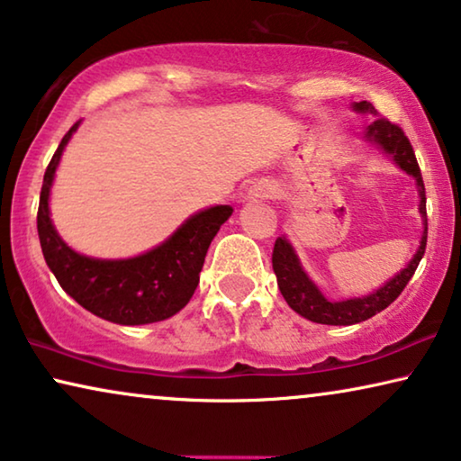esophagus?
I'll return each mask as SVG.
<instances>
[{
	"instance_id": "obj_1",
	"label": "esophagus",
	"mask_w": 461,
	"mask_h": 461,
	"mask_svg": "<svg viewBox=\"0 0 461 461\" xmlns=\"http://www.w3.org/2000/svg\"><path fill=\"white\" fill-rule=\"evenodd\" d=\"M273 194V188L267 182H256L254 186L249 188V199H267Z\"/></svg>"
}]
</instances>
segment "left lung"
I'll use <instances>...</instances> for the list:
<instances>
[{
    "label": "left lung",
    "instance_id": "obj_1",
    "mask_svg": "<svg viewBox=\"0 0 461 461\" xmlns=\"http://www.w3.org/2000/svg\"><path fill=\"white\" fill-rule=\"evenodd\" d=\"M352 111L377 115L374 104L367 103V100H361V103L352 104ZM365 140H369L371 144H377V149L384 150L388 157H393V161L402 169V172L413 176L415 186H418V194H420V213H421V222H424V232H421L418 251H415L413 258L409 260V264L401 270V273H396L393 279H388L380 289H375V292L361 295V298H346L338 302L327 300L325 295L321 294V289L314 285L311 276L306 275V270L302 268L300 258L295 254L294 245L289 243L285 237L276 239L275 249H273V270L276 275V283H279L283 298H285L292 311L298 312L300 317L312 321V323L355 325V323H361V321L371 319L377 312H382L384 308H388L396 298H399L426 251V237H428L426 188H424V180H421L418 159H415V153L411 149V142H409L405 131H402L399 125L390 123L388 119H382V117L375 119L371 125H367V130H365Z\"/></svg>",
    "mask_w": 461,
    "mask_h": 461
}]
</instances>
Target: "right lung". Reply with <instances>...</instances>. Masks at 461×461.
I'll return each instance as SVG.
<instances>
[{"instance_id":"1","label":"right lung","mask_w":461,"mask_h":461,"mask_svg":"<svg viewBox=\"0 0 461 461\" xmlns=\"http://www.w3.org/2000/svg\"><path fill=\"white\" fill-rule=\"evenodd\" d=\"M77 122L62 138L43 174L37 210V232L43 258L60 287L96 317L117 325H147L180 312L199 285L207 248L226 220L230 205H213L193 213L172 237L140 256L100 260L68 248L50 218V191L62 150L79 128Z\"/></svg>"}]
</instances>
